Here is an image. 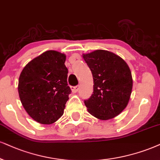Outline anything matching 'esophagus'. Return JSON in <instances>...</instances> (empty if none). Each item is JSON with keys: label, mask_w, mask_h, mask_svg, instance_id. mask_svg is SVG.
I'll return each instance as SVG.
<instances>
[{"label": "esophagus", "mask_w": 160, "mask_h": 160, "mask_svg": "<svg viewBox=\"0 0 160 160\" xmlns=\"http://www.w3.org/2000/svg\"><path fill=\"white\" fill-rule=\"evenodd\" d=\"M79 88L80 87L79 86H76V87H72V88H71V90H72V92H78V90H79Z\"/></svg>", "instance_id": "1"}]
</instances>
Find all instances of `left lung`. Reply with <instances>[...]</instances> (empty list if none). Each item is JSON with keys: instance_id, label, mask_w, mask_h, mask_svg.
<instances>
[{"instance_id": "8db88e82", "label": "left lung", "mask_w": 160, "mask_h": 160, "mask_svg": "<svg viewBox=\"0 0 160 160\" xmlns=\"http://www.w3.org/2000/svg\"><path fill=\"white\" fill-rule=\"evenodd\" d=\"M93 78V92L84 104L88 112L101 120L113 119L127 107L133 78L127 63L108 50L83 54Z\"/></svg>"}]
</instances>
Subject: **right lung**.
<instances>
[{
	"label": "right lung",
	"instance_id": "1",
	"mask_svg": "<svg viewBox=\"0 0 160 160\" xmlns=\"http://www.w3.org/2000/svg\"><path fill=\"white\" fill-rule=\"evenodd\" d=\"M65 61L64 53L46 51L30 61L20 75L18 89L21 104L31 118L43 125L56 122L69 99L71 90Z\"/></svg>",
	"mask_w": 160,
	"mask_h": 160
}]
</instances>
